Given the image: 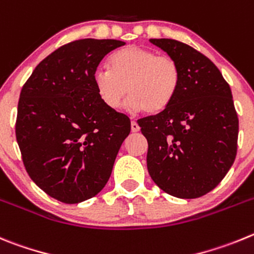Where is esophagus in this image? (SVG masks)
Listing matches in <instances>:
<instances>
[{"mask_svg": "<svg viewBox=\"0 0 254 254\" xmlns=\"http://www.w3.org/2000/svg\"><path fill=\"white\" fill-rule=\"evenodd\" d=\"M139 130H140V127H139L138 123H136V122H131V131L132 132H138Z\"/></svg>", "mask_w": 254, "mask_h": 254, "instance_id": "34e87169", "label": "esophagus"}]
</instances>
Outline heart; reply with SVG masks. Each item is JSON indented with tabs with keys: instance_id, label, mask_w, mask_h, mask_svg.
Here are the masks:
<instances>
[{
	"instance_id": "obj_1",
	"label": "heart",
	"mask_w": 254,
	"mask_h": 254,
	"mask_svg": "<svg viewBox=\"0 0 254 254\" xmlns=\"http://www.w3.org/2000/svg\"><path fill=\"white\" fill-rule=\"evenodd\" d=\"M107 68L96 70L92 81L100 101L109 110H118L127 93L130 113L158 115L172 105L181 87L177 61L147 48L129 45L116 50L107 59Z\"/></svg>"
}]
</instances>
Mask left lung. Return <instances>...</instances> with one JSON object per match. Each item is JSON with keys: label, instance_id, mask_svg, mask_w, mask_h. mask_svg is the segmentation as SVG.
I'll return each mask as SVG.
<instances>
[{"label": "left lung", "instance_id": "1", "mask_svg": "<svg viewBox=\"0 0 254 254\" xmlns=\"http://www.w3.org/2000/svg\"><path fill=\"white\" fill-rule=\"evenodd\" d=\"M150 43L177 61L182 81L166 111L138 120L148 140V172L164 192L200 197L220 184L237 154L232 91L218 67L192 47L173 39Z\"/></svg>", "mask_w": 254, "mask_h": 254}]
</instances>
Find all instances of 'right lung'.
Segmentation results:
<instances>
[{
    "label": "right lung",
    "mask_w": 254,
    "mask_h": 254,
    "mask_svg": "<svg viewBox=\"0 0 254 254\" xmlns=\"http://www.w3.org/2000/svg\"><path fill=\"white\" fill-rule=\"evenodd\" d=\"M114 39H82L43 59L20 93L16 139L30 178L65 204L93 197L107 184L130 132L127 115L109 110L92 76Z\"/></svg>",
    "instance_id": "1"
}]
</instances>
